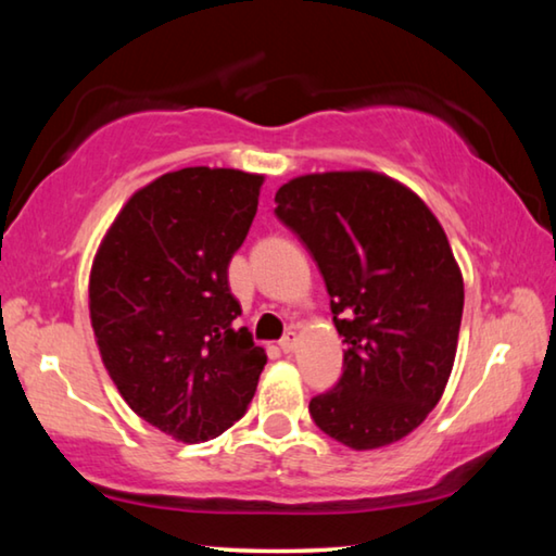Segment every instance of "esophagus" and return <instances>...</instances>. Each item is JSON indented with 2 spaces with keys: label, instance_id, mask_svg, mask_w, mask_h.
<instances>
[{
  "label": "esophagus",
  "instance_id": "obj_1",
  "mask_svg": "<svg viewBox=\"0 0 556 556\" xmlns=\"http://www.w3.org/2000/svg\"><path fill=\"white\" fill-rule=\"evenodd\" d=\"M296 341H299V336H296L294 331H289V333L279 341V348H281V351H285V353H291V351H294V348H296Z\"/></svg>",
  "mask_w": 556,
  "mask_h": 556
}]
</instances>
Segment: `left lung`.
I'll return each instance as SVG.
<instances>
[{
    "instance_id": "left-lung-1",
    "label": "left lung",
    "mask_w": 556,
    "mask_h": 556,
    "mask_svg": "<svg viewBox=\"0 0 556 556\" xmlns=\"http://www.w3.org/2000/svg\"><path fill=\"white\" fill-rule=\"evenodd\" d=\"M275 203L321 269L345 343L341 380L308 412L348 448L394 444L454 368L464 277L446 232L412 188L368 168L296 176Z\"/></svg>"
}]
</instances>
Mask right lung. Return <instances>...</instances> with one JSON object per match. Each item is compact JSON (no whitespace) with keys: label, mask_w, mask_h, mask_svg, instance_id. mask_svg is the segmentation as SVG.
Here are the masks:
<instances>
[{"label":"right lung","mask_w":556,"mask_h":556,"mask_svg":"<svg viewBox=\"0 0 556 556\" xmlns=\"http://www.w3.org/2000/svg\"><path fill=\"white\" fill-rule=\"evenodd\" d=\"M262 174L188 166L131 193L90 269V324L137 417L184 444L223 434L255 397L265 348L235 328L228 265Z\"/></svg>","instance_id":"right-lung-1"}]
</instances>
